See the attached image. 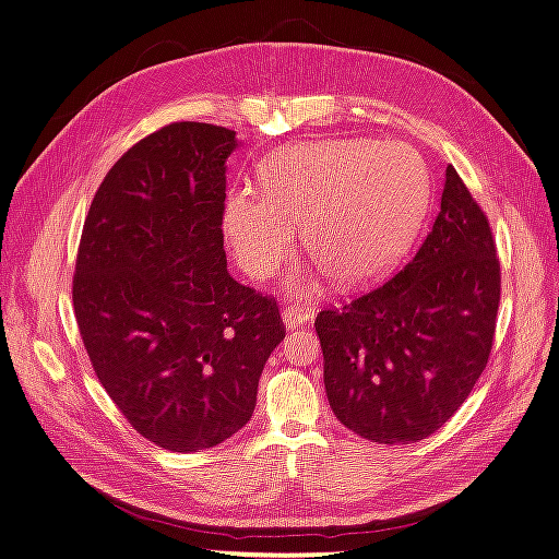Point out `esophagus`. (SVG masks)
Here are the masks:
<instances>
[{
	"mask_svg": "<svg viewBox=\"0 0 559 559\" xmlns=\"http://www.w3.org/2000/svg\"><path fill=\"white\" fill-rule=\"evenodd\" d=\"M282 321L289 329H298V326H306V324H310L312 321V314H310V310H306L302 306H292V308H286L284 312H282Z\"/></svg>",
	"mask_w": 559,
	"mask_h": 559,
	"instance_id": "obj_1",
	"label": "esophagus"
}]
</instances>
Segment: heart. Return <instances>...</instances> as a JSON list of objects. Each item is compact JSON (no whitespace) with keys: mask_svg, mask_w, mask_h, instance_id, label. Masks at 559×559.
I'll use <instances>...</instances> for the list:
<instances>
[{"mask_svg":"<svg viewBox=\"0 0 559 559\" xmlns=\"http://www.w3.org/2000/svg\"><path fill=\"white\" fill-rule=\"evenodd\" d=\"M259 179L263 193L233 186L224 202L235 261L257 280L289 257L298 224L302 251L331 280H373L408 247L427 195L425 163L403 142H298L273 151Z\"/></svg>","mask_w":559,"mask_h":559,"instance_id":"b5f03b06","label":"heart"}]
</instances>
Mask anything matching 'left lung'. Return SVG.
<instances>
[{
	"instance_id": "8db88e82",
	"label": "left lung",
	"mask_w": 559,
	"mask_h": 559,
	"mask_svg": "<svg viewBox=\"0 0 559 559\" xmlns=\"http://www.w3.org/2000/svg\"><path fill=\"white\" fill-rule=\"evenodd\" d=\"M499 298L492 228L448 165L441 210L413 261L378 289L317 314L335 417L384 445L441 429L487 366Z\"/></svg>"
}]
</instances>
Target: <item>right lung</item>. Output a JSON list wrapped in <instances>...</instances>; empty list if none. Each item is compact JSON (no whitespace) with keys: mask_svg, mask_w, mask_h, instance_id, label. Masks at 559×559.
I'll list each match as a JSON object with an SVG mask.
<instances>
[{"mask_svg":"<svg viewBox=\"0 0 559 559\" xmlns=\"http://www.w3.org/2000/svg\"><path fill=\"white\" fill-rule=\"evenodd\" d=\"M235 132L181 121L114 163L83 224L74 314L95 376L134 431L214 448L257 405L284 337L277 300L235 282L224 251Z\"/></svg>","mask_w":559,"mask_h":559,"instance_id":"right-lung-1","label":"right lung"}]
</instances>
